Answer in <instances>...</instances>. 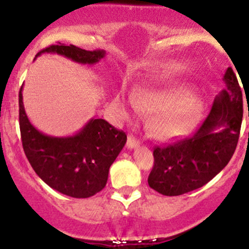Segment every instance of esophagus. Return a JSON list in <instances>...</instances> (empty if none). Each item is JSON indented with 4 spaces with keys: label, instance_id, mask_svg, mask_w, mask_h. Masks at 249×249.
<instances>
[{
    "label": "esophagus",
    "instance_id": "obj_1",
    "mask_svg": "<svg viewBox=\"0 0 249 249\" xmlns=\"http://www.w3.org/2000/svg\"><path fill=\"white\" fill-rule=\"evenodd\" d=\"M126 145L129 149H137V147L139 146V142L136 139L135 137H133L132 135H130L129 137H127V142H126Z\"/></svg>",
    "mask_w": 249,
    "mask_h": 249
}]
</instances>
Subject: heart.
<instances>
[{"mask_svg":"<svg viewBox=\"0 0 249 249\" xmlns=\"http://www.w3.org/2000/svg\"><path fill=\"white\" fill-rule=\"evenodd\" d=\"M133 100L126 102L123 94L114 98V106L120 114L127 116L137 108L154 111L149 118L152 135L160 141H173L189 131L200 112V104L194 98H187L185 89H160L136 93Z\"/></svg>","mask_w":249,"mask_h":249,"instance_id":"obj_1","label":"heart"}]
</instances>
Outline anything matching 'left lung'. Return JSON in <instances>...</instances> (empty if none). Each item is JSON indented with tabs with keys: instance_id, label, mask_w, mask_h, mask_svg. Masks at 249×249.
<instances>
[{
	"instance_id": "1",
	"label": "left lung",
	"mask_w": 249,
	"mask_h": 249,
	"mask_svg": "<svg viewBox=\"0 0 249 249\" xmlns=\"http://www.w3.org/2000/svg\"><path fill=\"white\" fill-rule=\"evenodd\" d=\"M223 81L227 87L191 137L155 147V164L147 178L150 188L165 196L182 195L203 187L228 164L239 141L244 104L231 67Z\"/></svg>"
}]
</instances>
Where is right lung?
Here are the masks:
<instances>
[{
  "mask_svg": "<svg viewBox=\"0 0 249 249\" xmlns=\"http://www.w3.org/2000/svg\"><path fill=\"white\" fill-rule=\"evenodd\" d=\"M43 53L58 54L83 65L105 58L103 49L85 51L75 46L52 45ZM18 119L22 146L37 176L52 189L75 198H87L105 188L112 163L126 143V135L104 119H89L80 131L67 137H53L33 126L18 93Z\"/></svg>",
  "mask_w": 249,
  "mask_h": 249,
  "instance_id": "1",
  "label": "right lung"
}]
</instances>
